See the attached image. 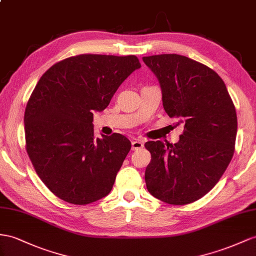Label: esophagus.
Returning a JSON list of instances; mask_svg holds the SVG:
<instances>
[{
    "label": "esophagus",
    "mask_w": 256,
    "mask_h": 256,
    "mask_svg": "<svg viewBox=\"0 0 256 256\" xmlns=\"http://www.w3.org/2000/svg\"><path fill=\"white\" fill-rule=\"evenodd\" d=\"M144 147V142L140 140H133L132 142V150H138Z\"/></svg>",
    "instance_id": "1"
}]
</instances>
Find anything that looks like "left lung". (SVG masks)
I'll return each instance as SVG.
<instances>
[{
    "label": "left lung",
    "mask_w": 256,
    "mask_h": 256,
    "mask_svg": "<svg viewBox=\"0 0 256 256\" xmlns=\"http://www.w3.org/2000/svg\"><path fill=\"white\" fill-rule=\"evenodd\" d=\"M158 78L163 108L184 124L178 142H147L148 192L170 204L199 200L218 184L232 161L237 114L224 81L214 70L186 56L142 57Z\"/></svg>",
    "instance_id": "obj_1"
}]
</instances>
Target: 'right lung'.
Wrapping results in <instances>:
<instances>
[{"instance_id": "1", "label": "right lung", "mask_w": 256, "mask_h": 256, "mask_svg": "<svg viewBox=\"0 0 256 256\" xmlns=\"http://www.w3.org/2000/svg\"><path fill=\"white\" fill-rule=\"evenodd\" d=\"M140 67L134 55L83 54L52 66L38 80L24 111L26 146L58 198L84 206L111 192L130 142L118 133L95 138L93 112L106 109Z\"/></svg>"}]
</instances>
